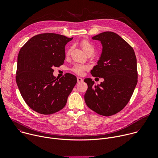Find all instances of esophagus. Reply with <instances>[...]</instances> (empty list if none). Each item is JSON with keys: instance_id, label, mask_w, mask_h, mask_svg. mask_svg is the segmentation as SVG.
I'll list each match as a JSON object with an SVG mask.
<instances>
[{"instance_id": "esophagus-1", "label": "esophagus", "mask_w": 158, "mask_h": 158, "mask_svg": "<svg viewBox=\"0 0 158 158\" xmlns=\"http://www.w3.org/2000/svg\"><path fill=\"white\" fill-rule=\"evenodd\" d=\"M82 79L81 78V77H77V82L78 83H80V82H82Z\"/></svg>"}]
</instances>
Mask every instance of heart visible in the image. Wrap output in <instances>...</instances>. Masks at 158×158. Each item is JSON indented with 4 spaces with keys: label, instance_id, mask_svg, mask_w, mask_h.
<instances>
[{
    "label": "heart",
    "instance_id": "heart-1",
    "mask_svg": "<svg viewBox=\"0 0 158 158\" xmlns=\"http://www.w3.org/2000/svg\"><path fill=\"white\" fill-rule=\"evenodd\" d=\"M81 46L82 48V50L84 51V52L86 54L88 52H93L94 51V48L93 46V44L88 41L87 40H83L81 42ZM72 50V48H70L68 50H67V54H70ZM88 69V67L85 65H81V64H75L73 67V71L76 74L81 75L83 74V72L85 70H87Z\"/></svg>",
    "mask_w": 158,
    "mask_h": 158
}]
</instances>
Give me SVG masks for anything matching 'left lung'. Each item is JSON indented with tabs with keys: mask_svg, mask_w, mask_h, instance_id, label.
<instances>
[{
	"mask_svg": "<svg viewBox=\"0 0 158 158\" xmlns=\"http://www.w3.org/2000/svg\"><path fill=\"white\" fill-rule=\"evenodd\" d=\"M101 42L102 49L91 74L104 79L96 85L91 78L84 79L87 90L85 104L98 114L109 116L121 110L129 101L138 82L137 60L130 45L112 32L92 37Z\"/></svg>",
	"mask_w": 158,
	"mask_h": 158,
	"instance_id": "1",
	"label": "left lung"
}]
</instances>
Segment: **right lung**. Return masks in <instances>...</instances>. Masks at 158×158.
Segmentation results:
<instances>
[{"mask_svg": "<svg viewBox=\"0 0 158 158\" xmlns=\"http://www.w3.org/2000/svg\"><path fill=\"white\" fill-rule=\"evenodd\" d=\"M73 39L40 34L30 39L19 51L16 82L26 104L40 114L61 110L77 82L76 77L69 73L60 79L53 75L54 67L64 64L65 46Z\"/></svg>", "mask_w": 158, "mask_h": 158, "instance_id": "obj_1", "label": "right lung"}]
</instances>
